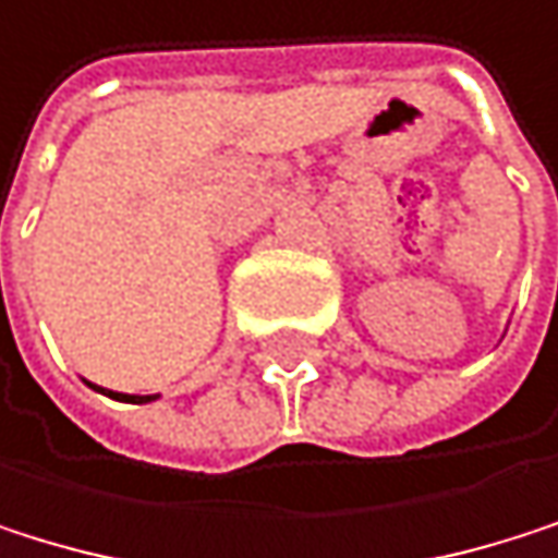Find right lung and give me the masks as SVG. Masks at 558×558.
I'll return each instance as SVG.
<instances>
[{
    "instance_id": "add662e5",
    "label": "right lung",
    "mask_w": 558,
    "mask_h": 558,
    "mask_svg": "<svg viewBox=\"0 0 558 558\" xmlns=\"http://www.w3.org/2000/svg\"><path fill=\"white\" fill-rule=\"evenodd\" d=\"M95 387V384H92ZM95 390H101V387H95ZM101 393H108L111 400H122V403H151V400H158V393H151V397H135V393H114V390H101Z\"/></svg>"
}]
</instances>
